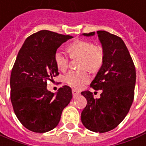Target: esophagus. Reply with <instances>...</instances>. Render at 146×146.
Returning <instances> with one entry per match:
<instances>
[{
  "mask_svg": "<svg viewBox=\"0 0 146 146\" xmlns=\"http://www.w3.org/2000/svg\"><path fill=\"white\" fill-rule=\"evenodd\" d=\"M72 94H73V97L75 98L80 95V92L78 91V90H76L73 89L72 90Z\"/></svg>",
  "mask_w": 146,
  "mask_h": 146,
  "instance_id": "obj_1",
  "label": "esophagus"
}]
</instances>
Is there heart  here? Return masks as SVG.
<instances>
[{
	"mask_svg": "<svg viewBox=\"0 0 146 146\" xmlns=\"http://www.w3.org/2000/svg\"><path fill=\"white\" fill-rule=\"evenodd\" d=\"M68 51L72 58L80 57V68H87L92 72L100 69L104 60L103 50L100 46L93 45L86 40H75L68 46ZM57 68L65 71L68 66V57L61 50H58L54 55ZM68 84L74 88H81L90 81V75L86 71H70L65 77Z\"/></svg>",
	"mask_w": 146,
	"mask_h": 146,
	"instance_id": "b5f03b06",
	"label": "heart"
}]
</instances>
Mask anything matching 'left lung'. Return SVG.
<instances>
[{
	"label": "left lung",
	"mask_w": 146,
	"mask_h": 146,
	"mask_svg": "<svg viewBox=\"0 0 146 146\" xmlns=\"http://www.w3.org/2000/svg\"><path fill=\"white\" fill-rule=\"evenodd\" d=\"M96 34L102 44L104 60L90 87L102 92L100 99H94L89 90L81 92L87 105L80 118L88 130L106 133L116 127L129 112L134 98L136 68L121 38L106 31H98ZM82 35L90 37L95 32Z\"/></svg>",
	"instance_id": "1"
}]
</instances>
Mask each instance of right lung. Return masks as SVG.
I'll list each match as a JSON object with an SVG mask.
<instances>
[{
    "label": "right lung",
    "instance_id": "1",
    "mask_svg": "<svg viewBox=\"0 0 146 146\" xmlns=\"http://www.w3.org/2000/svg\"><path fill=\"white\" fill-rule=\"evenodd\" d=\"M72 38L42 30L29 36L19 51L10 75V100L19 121L32 132L54 129L72 100L68 86L60 87L56 93L46 86L47 80L53 81L59 74L55 53Z\"/></svg>",
    "mask_w": 146,
    "mask_h": 146
}]
</instances>
